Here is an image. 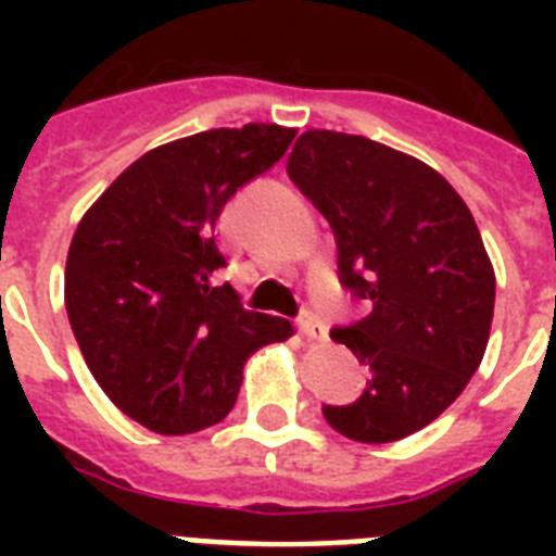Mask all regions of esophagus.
Masks as SVG:
<instances>
[{"label": "esophagus", "mask_w": 556, "mask_h": 556, "mask_svg": "<svg viewBox=\"0 0 556 556\" xmlns=\"http://www.w3.org/2000/svg\"><path fill=\"white\" fill-rule=\"evenodd\" d=\"M300 331L308 340H326V323L320 320L317 312H303L300 314Z\"/></svg>", "instance_id": "1"}]
</instances>
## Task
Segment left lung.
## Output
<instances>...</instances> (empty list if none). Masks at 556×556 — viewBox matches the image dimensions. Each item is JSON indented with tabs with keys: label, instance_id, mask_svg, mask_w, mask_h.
I'll return each instance as SVG.
<instances>
[{
	"label": "left lung",
	"instance_id": "1",
	"mask_svg": "<svg viewBox=\"0 0 556 556\" xmlns=\"http://www.w3.org/2000/svg\"><path fill=\"white\" fill-rule=\"evenodd\" d=\"M288 178L331 225L340 286L366 305L331 340L371 380L323 415L352 441L406 439L462 395L491 338L496 277L473 213L424 161L364 135L308 129Z\"/></svg>",
	"mask_w": 556,
	"mask_h": 556
}]
</instances>
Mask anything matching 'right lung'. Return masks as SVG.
<instances>
[{"mask_svg":"<svg viewBox=\"0 0 556 556\" xmlns=\"http://www.w3.org/2000/svg\"><path fill=\"white\" fill-rule=\"evenodd\" d=\"M294 129H210L126 167L74 230L65 312L91 375L117 409L161 435L213 427L236 404L244 361L294 334L244 312L213 274L222 207L277 164Z\"/></svg>","mask_w":556,"mask_h":556,"instance_id":"right-lung-1","label":"right lung"}]
</instances>
